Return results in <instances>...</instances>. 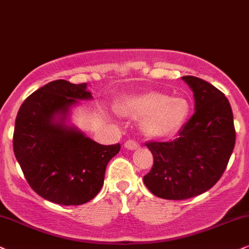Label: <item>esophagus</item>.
Returning a JSON list of instances; mask_svg holds the SVG:
<instances>
[{
    "label": "esophagus",
    "instance_id": "esophagus-1",
    "mask_svg": "<svg viewBox=\"0 0 249 249\" xmlns=\"http://www.w3.org/2000/svg\"><path fill=\"white\" fill-rule=\"evenodd\" d=\"M124 147L128 150H133V149H138L139 148V143L134 140H127L126 142L124 143Z\"/></svg>",
    "mask_w": 249,
    "mask_h": 249
}]
</instances>
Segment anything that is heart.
I'll return each mask as SVG.
<instances>
[{
  "instance_id": "heart-1",
  "label": "heart",
  "mask_w": 249,
  "mask_h": 249,
  "mask_svg": "<svg viewBox=\"0 0 249 249\" xmlns=\"http://www.w3.org/2000/svg\"><path fill=\"white\" fill-rule=\"evenodd\" d=\"M190 106L184 97H171L160 92H148L127 99L122 112L142 119L143 133L150 138H166L176 133L186 121Z\"/></svg>"
}]
</instances>
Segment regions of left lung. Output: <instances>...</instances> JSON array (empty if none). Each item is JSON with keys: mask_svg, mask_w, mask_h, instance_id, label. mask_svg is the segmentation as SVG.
<instances>
[{"mask_svg": "<svg viewBox=\"0 0 249 249\" xmlns=\"http://www.w3.org/2000/svg\"><path fill=\"white\" fill-rule=\"evenodd\" d=\"M182 80L194 93V115L175 140L146 143L154 164L143 182L166 200L190 199L210 190L224 174L235 143L233 114L224 94L193 75Z\"/></svg>", "mask_w": 249, "mask_h": 249, "instance_id": "left-lung-1", "label": "left lung"}]
</instances>
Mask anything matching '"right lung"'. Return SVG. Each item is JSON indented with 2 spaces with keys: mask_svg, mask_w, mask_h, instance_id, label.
Returning a JSON list of instances; mask_svg holds the SVG:
<instances>
[{
  "mask_svg": "<svg viewBox=\"0 0 249 249\" xmlns=\"http://www.w3.org/2000/svg\"><path fill=\"white\" fill-rule=\"evenodd\" d=\"M87 84L50 81L31 94L15 123L14 153L32 190L63 206L88 202L101 191L121 144H100L65 124L71 106L92 99Z\"/></svg>",
  "mask_w": 249,
  "mask_h": 249,
  "instance_id": "right-lung-1",
  "label": "right lung"
}]
</instances>
